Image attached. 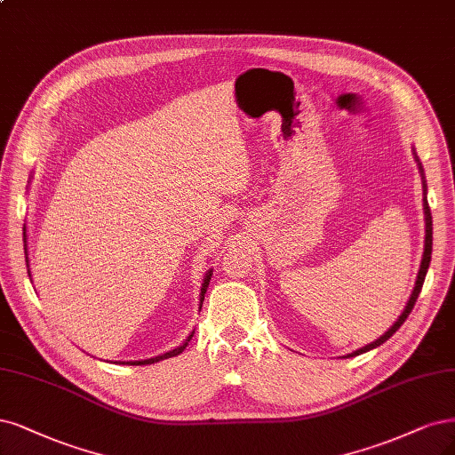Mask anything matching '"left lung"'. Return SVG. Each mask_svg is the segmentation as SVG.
Returning a JSON list of instances; mask_svg holds the SVG:
<instances>
[{"mask_svg":"<svg viewBox=\"0 0 455 455\" xmlns=\"http://www.w3.org/2000/svg\"><path fill=\"white\" fill-rule=\"evenodd\" d=\"M416 160H418V158H416ZM418 164H419V160H418ZM419 171H421V179H424V169H421V165H419ZM426 192H427V186H426V180H424V194H426ZM424 211H426V248H424V258H421V265H419V271H418L416 286H414V290H412V295H411L409 303H406V307H404V310H403V315L397 318V322H395L394 325H391L380 339H377L374 342L367 344V347H363V348L355 350L354 354H348V357L359 355V354H363V352H369V350H372V348L380 347L382 342H386L391 335H394V333L397 331V329L404 323V320L409 318V315L412 312V308H414V305H416V299H418V295H419V291H421V286H424V280H426V275H427V269H429V263H431V252H433V218H431V209H429L427 197H424Z\"/></svg>","mask_w":455,"mask_h":455,"instance_id":"1","label":"left lung"}]
</instances>
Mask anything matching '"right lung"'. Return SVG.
Masks as SVG:
<instances>
[{
  "label": "right lung",
  "mask_w": 455,
  "mask_h": 455,
  "mask_svg": "<svg viewBox=\"0 0 455 455\" xmlns=\"http://www.w3.org/2000/svg\"><path fill=\"white\" fill-rule=\"evenodd\" d=\"M211 275H212V271H209L207 273V276H205V280H203V286H201V295H199V303L203 305V299H205V291H207V288H209V282H211ZM201 308V307H199ZM192 337H194V331H192V335L188 337L179 348H175V350H171V352H167V354H164V355H156V357H150V359H145V362H130L132 365H148V363H156V362H162V359H167V357H173V355H179V354H182L184 352V348L188 347V342L192 340Z\"/></svg>",
  "instance_id": "right-lung-1"
}]
</instances>
